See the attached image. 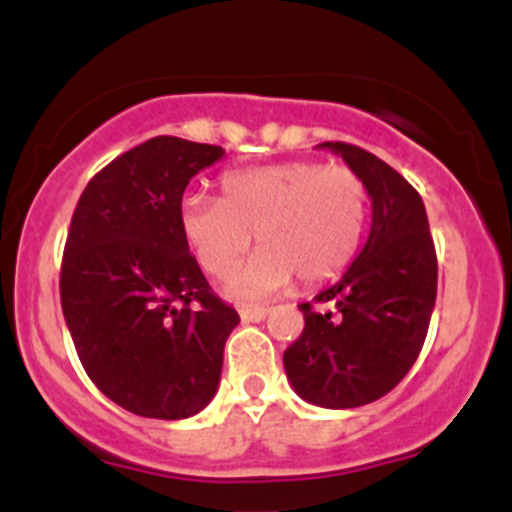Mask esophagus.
<instances>
[{
    "instance_id": "1",
    "label": "esophagus",
    "mask_w": 512,
    "mask_h": 512,
    "mask_svg": "<svg viewBox=\"0 0 512 512\" xmlns=\"http://www.w3.org/2000/svg\"><path fill=\"white\" fill-rule=\"evenodd\" d=\"M270 315L267 307H240V317L242 322H260Z\"/></svg>"
}]
</instances>
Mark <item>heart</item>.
<instances>
[{
	"instance_id": "heart-1",
	"label": "heart",
	"mask_w": 512,
	"mask_h": 512,
	"mask_svg": "<svg viewBox=\"0 0 512 512\" xmlns=\"http://www.w3.org/2000/svg\"><path fill=\"white\" fill-rule=\"evenodd\" d=\"M180 222L212 277L230 275L257 235L262 250L227 292L260 300L285 290L295 275L302 285H320L350 265L365 232L367 187L357 172L315 160L235 170L222 177V200L187 195Z\"/></svg>"
}]
</instances>
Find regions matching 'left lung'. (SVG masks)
Segmentation results:
<instances>
[{"mask_svg":"<svg viewBox=\"0 0 512 512\" xmlns=\"http://www.w3.org/2000/svg\"><path fill=\"white\" fill-rule=\"evenodd\" d=\"M362 177L370 235L340 282L300 305L305 330L282 355L290 385L320 408H360L398 385L423 350L438 295V257L423 197L380 157L322 142Z\"/></svg>","mask_w":512,"mask_h":512,"instance_id":"obj_1","label":"left lung"}]
</instances>
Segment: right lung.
I'll return each instance as SVG.
<instances>
[{
	"instance_id": "right-lung-1",
	"label": "right lung",
	"mask_w": 512,
	"mask_h": 512,
	"mask_svg": "<svg viewBox=\"0 0 512 512\" xmlns=\"http://www.w3.org/2000/svg\"><path fill=\"white\" fill-rule=\"evenodd\" d=\"M215 145L152 137L89 180L69 225L59 295L92 382L142 418L207 408L240 315L207 285L180 222L192 177Z\"/></svg>"
}]
</instances>
